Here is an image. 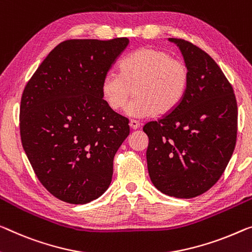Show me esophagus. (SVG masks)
<instances>
[{"label": "esophagus", "instance_id": "34e87169", "mask_svg": "<svg viewBox=\"0 0 252 252\" xmlns=\"http://www.w3.org/2000/svg\"><path fill=\"white\" fill-rule=\"evenodd\" d=\"M129 126H130L131 129H137V128H139V122L134 121V119H130Z\"/></svg>", "mask_w": 252, "mask_h": 252}]
</instances>
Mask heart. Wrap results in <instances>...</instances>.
Wrapping results in <instances>:
<instances>
[{
  "instance_id": "heart-1",
  "label": "heart",
  "mask_w": 252,
  "mask_h": 252,
  "mask_svg": "<svg viewBox=\"0 0 252 252\" xmlns=\"http://www.w3.org/2000/svg\"><path fill=\"white\" fill-rule=\"evenodd\" d=\"M189 83V69L179 59L163 49L142 47L119 64V74L108 72L101 82V95L110 109L127 107L131 117L171 113L183 101Z\"/></svg>"
}]
</instances>
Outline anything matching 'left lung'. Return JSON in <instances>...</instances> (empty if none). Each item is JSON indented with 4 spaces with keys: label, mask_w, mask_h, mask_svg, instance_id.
<instances>
[{
    "label": "left lung",
    "mask_w": 252,
    "mask_h": 252,
    "mask_svg": "<svg viewBox=\"0 0 252 252\" xmlns=\"http://www.w3.org/2000/svg\"><path fill=\"white\" fill-rule=\"evenodd\" d=\"M177 44L189 69L187 91L175 110L145 124L149 175L161 192L192 198L223 175L237 142L238 106L233 88L215 61L191 42Z\"/></svg>",
    "instance_id": "obj_1"
}]
</instances>
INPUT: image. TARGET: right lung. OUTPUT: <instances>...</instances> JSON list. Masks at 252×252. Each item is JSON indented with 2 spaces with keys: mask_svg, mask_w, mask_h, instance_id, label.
I'll return each mask as SVG.
<instances>
[{
  "mask_svg": "<svg viewBox=\"0 0 252 252\" xmlns=\"http://www.w3.org/2000/svg\"><path fill=\"white\" fill-rule=\"evenodd\" d=\"M128 42V38L61 42L23 90V150L41 185L63 202L90 203L111 183L114 157L129 126L104 102L101 82Z\"/></svg>",
  "mask_w": 252,
  "mask_h": 252,
  "instance_id": "add662e5",
  "label": "right lung"
}]
</instances>
